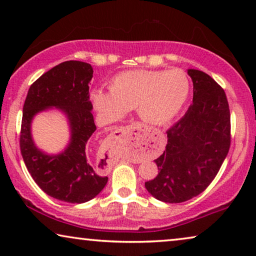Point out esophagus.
I'll use <instances>...</instances> for the list:
<instances>
[{
	"instance_id": "esophagus-1",
	"label": "esophagus",
	"mask_w": 256,
	"mask_h": 256,
	"mask_svg": "<svg viewBox=\"0 0 256 256\" xmlns=\"http://www.w3.org/2000/svg\"><path fill=\"white\" fill-rule=\"evenodd\" d=\"M135 128H127L126 130L120 132V136L118 138H115L118 140V142L122 146H126L128 143L130 146H138L142 143V136L134 132Z\"/></svg>"
}]
</instances>
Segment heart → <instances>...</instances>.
<instances>
[{"label":"heart","mask_w":256,"mask_h":256,"mask_svg":"<svg viewBox=\"0 0 256 256\" xmlns=\"http://www.w3.org/2000/svg\"><path fill=\"white\" fill-rule=\"evenodd\" d=\"M188 92V79L180 70H138L118 73L112 80L110 93L96 90L90 98L94 108L108 121L118 120L136 108L146 124L160 126L180 113Z\"/></svg>","instance_id":"1"}]
</instances>
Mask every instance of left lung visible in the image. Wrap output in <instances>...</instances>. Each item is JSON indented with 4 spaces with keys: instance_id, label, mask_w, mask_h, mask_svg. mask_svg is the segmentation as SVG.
<instances>
[{
    "instance_id": "obj_1",
    "label": "left lung",
    "mask_w": 256,
    "mask_h": 256,
    "mask_svg": "<svg viewBox=\"0 0 256 256\" xmlns=\"http://www.w3.org/2000/svg\"><path fill=\"white\" fill-rule=\"evenodd\" d=\"M194 99L186 113L166 132V150L155 163L158 174L146 182L154 198L183 202L211 184L230 144V114L224 90L205 72L188 68Z\"/></svg>"
}]
</instances>
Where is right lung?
<instances>
[{
  "mask_svg": "<svg viewBox=\"0 0 256 256\" xmlns=\"http://www.w3.org/2000/svg\"><path fill=\"white\" fill-rule=\"evenodd\" d=\"M92 78L87 62H62L30 86L23 106L20 146L26 169L45 194L72 204L96 197L108 182L86 155L87 142L96 130L88 94ZM54 108L68 120L70 140L60 153L48 154L34 143L30 126L37 114Z\"/></svg>",
  "mask_w": 256,
  "mask_h": 256,
  "instance_id": "obj_1",
  "label": "right lung"
}]
</instances>
